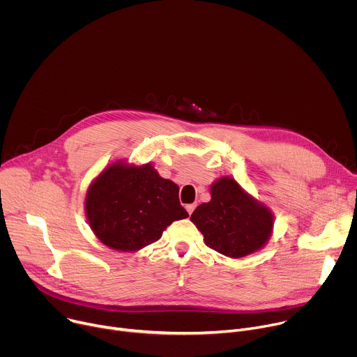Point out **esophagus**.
<instances>
[{"label": "esophagus", "mask_w": 357, "mask_h": 357, "mask_svg": "<svg viewBox=\"0 0 357 357\" xmlns=\"http://www.w3.org/2000/svg\"><path fill=\"white\" fill-rule=\"evenodd\" d=\"M185 208H186V211H188V213H189V215H192V212H193V211H195V208H196V205H195V203H190V205H186V206H185Z\"/></svg>", "instance_id": "34e87169"}]
</instances>
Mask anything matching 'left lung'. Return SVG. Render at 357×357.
I'll use <instances>...</instances> for the list:
<instances>
[{
	"mask_svg": "<svg viewBox=\"0 0 357 357\" xmlns=\"http://www.w3.org/2000/svg\"><path fill=\"white\" fill-rule=\"evenodd\" d=\"M211 196L190 216L208 247L226 257L241 259L268 243L274 227L273 212L234 178L222 176L215 181Z\"/></svg>",
	"mask_w": 357,
	"mask_h": 357,
	"instance_id": "left-lung-1",
	"label": "left lung"
}]
</instances>
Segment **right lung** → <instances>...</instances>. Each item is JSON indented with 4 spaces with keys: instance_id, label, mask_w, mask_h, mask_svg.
<instances>
[{
    "instance_id": "add662e5",
    "label": "right lung",
    "mask_w": 357,
    "mask_h": 357,
    "mask_svg": "<svg viewBox=\"0 0 357 357\" xmlns=\"http://www.w3.org/2000/svg\"><path fill=\"white\" fill-rule=\"evenodd\" d=\"M179 186L151 164L116 161L90 183L84 212L94 236L105 245L134 252L161 238L175 220L189 215L181 206Z\"/></svg>"
}]
</instances>
